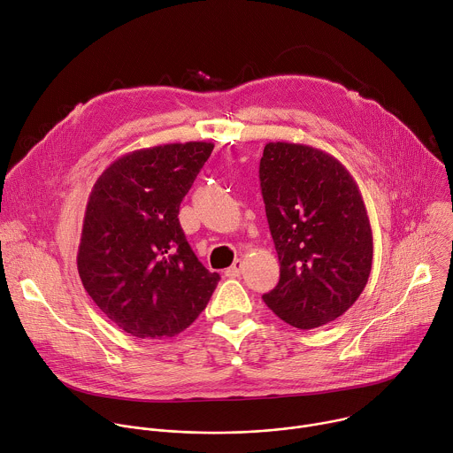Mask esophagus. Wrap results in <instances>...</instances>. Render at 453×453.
<instances>
[{
	"label": "esophagus",
	"instance_id": "34e87169",
	"mask_svg": "<svg viewBox=\"0 0 453 453\" xmlns=\"http://www.w3.org/2000/svg\"><path fill=\"white\" fill-rule=\"evenodd\" d=\"M243 272V261L242 259H234V263L226 270L227 277H238Z\"/></svg>",
	"mask_w": 453,
	"mask_h": 453
}]
</instances>
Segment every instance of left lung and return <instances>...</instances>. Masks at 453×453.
<instances>
[{
  "mask_svg": "<svg viewBox=\"0 0 453 453\" xmlns=\"http://www.w3.org/2000/svg\"><path fill=\"white\" fill-rule=\"evenodd\" d=\"M259 181L280 263L279 282L263 303L296 329L336 320L363 293L373 259L356 180L322 149L268 142Z\"/></svg>",
  "mask_w": 453,
  "mask_h": 453,
  "instance_id": "left-lung-1",
  "label": "left lung"
}]
</instances>
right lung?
Wrapping results in <instances>:
<instances>
[{"mask_svg":"<svg viewBox=\"0 0 453 453\" xmlns=\"http://www.w3.org/2000/svg\"><path fill=\"white\" fill-rule=\"evenodd\" d=\"M211 142L131 150L97 178L88 196L78 272L96 306L124 333L173 338L204 311L217 288L180 226Z\"/></svg>","mask_w":453,"mask_h":453,"instance_id":"1","label":"right lung"}]
</instances>
